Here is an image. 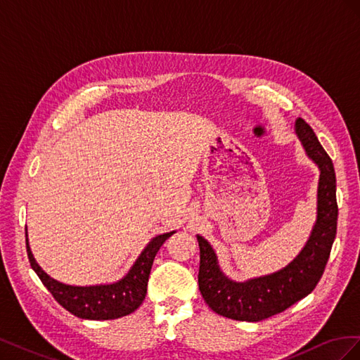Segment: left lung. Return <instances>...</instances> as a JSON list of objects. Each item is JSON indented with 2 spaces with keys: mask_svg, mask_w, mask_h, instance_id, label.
<instances>
[{
  "mask_svg": "<svg viewBox=\"0 0 360 360\" xmlns=\"http://www.w3.org/2000/svg\"><path fill=\"white\" fill-rule=\"evenodd\" d=\"M296 134L308 156L320 168L317 224L299 257L274 275L233 282L224 276L209 242L198 236V285L205 303L222 317L238 321H261L288 309L315 288L328 264L336 236L338 204L333 163L311 126L299 118Z\"/></svg>",
  "mask_w": 360,
  "mask_h": 360,
  "instance_id": "obj_1",
  "label": "left lung"
}]
</instances>
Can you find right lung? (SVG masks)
Instances as JSON below:
<instances>
[{
    "mask_svg": "<svg viewBox=\"0 0 360 360\" xmlns=\"http://www.w3.org/2000/svg\"><path fill=\"white\" fill-rule=\"evenodd\" d=\"M172 233L160 234L151 240L139 255L129 274L111 285L72 287L49 278L36 263L27 240V254L32 270L36 271L43 285L48 288L64 309L85 320H114L124 317L139 308L147 294V282L153 259L159 248Z\"/></svg>",
    "mask_w": 360,
    "mask_h": 360,
    "instance_id": "add662e5",
    "label": "right lung"
}]
</instances>
